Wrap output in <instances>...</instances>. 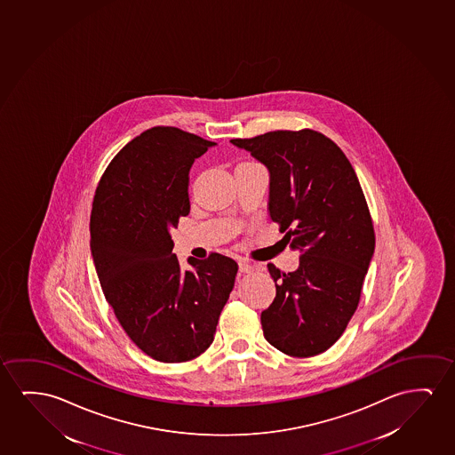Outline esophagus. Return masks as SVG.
I'll list each match as a JSON object with an SVG mask.
<instances>
[{
    "label": "esophagus",
    "instance_id": "obj_1",
    "mask_svg": "<svg viewBox=\"0 0 455 455\" xmlns=\"http://www.w3.org/2000/svg\"><path fill=\"white\" fill-rule=\"evenodd\" d=\"M238 268H240L242 273H251V271H254L256 267H254L252 263L248 262V260H240V262H238Z\"/></svg>",
    "mask_w": 455,
    "mask_h": 455
}]
</instances>
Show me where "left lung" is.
<instances>
[{
	"label": "left lung",
	"instance_id": "obj_1",
	"mask_svg": "<svg viewBox=\"0 0 455 455\" xmlns=\"http://www.w3.org/2000/svg\"><path fill=\"white\" fill-rule=\"evenodd\" d=\"M269 170V217L299 251V268L268 263L275 298L263 335L291 357L327 351L359 306L376 235L357 174L345 153L314 129L234 139Z\"/></svg>",
	"mask_w": 455,
	"mask_h": 455
}]
</instances>
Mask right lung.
<instances>
[{
    "label": "right lung",
    "instance_id": "1",
    "mask_svg": "<svg viewBox=\"0 0 455 455\" xmlns=\"http://www.w3.org/2000/svg\"><path fill=\"white\" fill-rule=\"evenodd\" d=\"M215 145L180 128L148 129L110 160L96 187L90 248L106 301L151 359L180 363L212 345L237 275L212 252L180 268L172 228L190 212L188 172Z\"/></svg>",
    "mask_w": 455,
    "mask_h": 455
}]
</instances>
